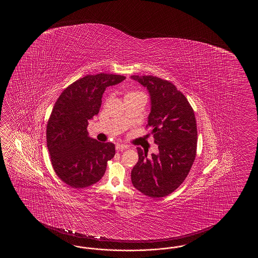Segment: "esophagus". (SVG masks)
I'll return each mask as SVG.
<instances>
[{"mask_svg": "<svg viewBox=\"0 0 258 258\" xmlns=\"http://www.w3.org/2000/svg\"><path fill=\"white\" fill-rule=\"evenodd\" d=\"M115 148L116 150H125L127 148V146L123 145V144H117Z\"/></svg>", "mask_w": 258, "mask_h": 258, "instance_id": "1", "label": "esophagus"}]
</instances>
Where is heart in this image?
Here are the masks:
<instances>
[{
  "label": "heart",
  "mask_w": 258,
  "mask_h": 258,
  "mask_svg": "<svg viewBox=\"0 0 258 258\" xmlns=\"http://www.w3.org/2000/svg\"><path fill=\"white\" fill-rule=\"evenodd\" d=\"M138 94H142L141 92H137V91H134V92H129L126 94V96H131V95H138ZM125 96V97H126Z\"/></svg>",
  "instance_id": "b5f03b06"
}]
</instances>
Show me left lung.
Masks as SVG:
<instances>
[{
	"instance_id": "8db88e82",
	"label": "left lung",
	"mask_w": 258,
	"mask_h": 258,
	"mask_svg": "<svg viewBox=\"0 0 258 258\" xmlns=\"http://www.w3.org/2000/svg\"><path fill=\"white\" fill-rule=\"evenodd\" d=\"M147 88L151 110L150 127L159 154L137 148L139 159L131 172L132 183L149 198H159L175 191L185 180L197 155L198 128L194 110L185 96L172 83L152 76H132Z\"/></svg>"
}]
</instances>
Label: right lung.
Returning <instances> with one entry per match:
<instances>
[{
  "instance_id": "add662e5",
  "label": "right lung",
  "mask_w": 258,
  "mask_h": 258,
  "mask_svg": "<svg viewBox=\"0 0 258 258\" xmlns=\"http://www.w3.org/2000/svg\"><path fill=\"white\" fill-rule=\"evenodd\" d=\"M124 79L104 73L88 75L67 87L55 102L47 123V147L55 173L72 188L99 181L115 155L114 144L88 137L87 127L99 113L106 88Z\"/></svg>"
}]
</instances>
